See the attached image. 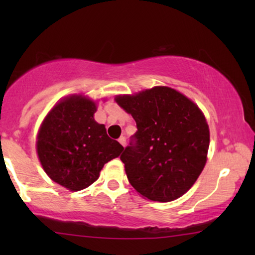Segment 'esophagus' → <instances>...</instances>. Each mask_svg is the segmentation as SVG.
<instances>
[{
  "label": "esophagus",
  "mask_w": 255,
  "mask_h": 255,
  "mask_svg": "<svg viewBox=\"0 0 255 255\" xmlns=\"http://www.w3.org/2000/svg\"><path fill=\"white\" fill-rule=\"evenodd\" d=\"M118 141H120V144L122 146H125V144H127V138L125 137H121L120 139H118Z\"/></svg>",
  "instance_id": "obj_1"
}]
</instances>
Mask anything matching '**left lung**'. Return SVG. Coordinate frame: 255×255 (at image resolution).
Returning a JSON list of instances; mask_svg holds the SVG:
<instances>
[{
  "label": "left lung",
  "instance_id": "8db88e82",
  "mask_svg": "<svg viewBox=\"0 0 255 255\" xmlns=\"http://www.w3.org/2000/svg\"><path fill=\"white\" fill-rule=\"evenodd\" d=\"M116 102L137 124V132L121 155L128 182L151 201L170 202L182 196L207 161L210 133L204 115L168 87L118 96Z\"/></svg>",
  "mask_w": 255,
  "mask_h": 255
}]
</instances>
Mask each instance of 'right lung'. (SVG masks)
Returning a JSON list of instances; mask_svg holds the SVG:
<instances>
[{"label":"right lung","mask_w":255,"mask_h":255,"mask_svg":"<svg viewBox=\"0 0 255 255\" xmlns=\"http://www.w3.org/2000/svg\"><path fill=\"white\" fill-rule=\"evenodd\" d=\"M96 106L86 97L72 96L47 115L38 133L37 152L41 166L54 182L78 191L99 179L108 161L123 151L117 140L96 123Z\"/></svg>","instance_id":"obj_1"}]
</instances>
